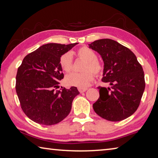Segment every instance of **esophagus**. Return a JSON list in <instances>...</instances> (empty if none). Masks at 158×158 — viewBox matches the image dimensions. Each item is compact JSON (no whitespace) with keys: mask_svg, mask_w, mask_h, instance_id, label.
I'll list each match as a JSON object with an SVG mask.
<instances>
[{"mask_svg":"<svg viewBox=\"0 0 158 158\" xmlns=\"http://www.w3.org/2000/svg\"><path fill=\"white\" fill-rule=\"evenodd\" d=\"M78 90H79V91L80 93H84V92H85V91H86L87 89H80V88H79Z\"/></svg>","mask_w":158,"mask_h":158,"instance_id":"obj_1","label":"esophagus"}]
</instances>
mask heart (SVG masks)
<instances>
[{
  "label": "heart",
  "mask_w": 158,
  "mask_h": 158,
  "mask_svg": "<svg viewBox=\"0 0 158 158\" xmlns=\"http://www.w3.org/2000/svg\"><path fill=\"white\" fill-rule=\"evenodd\" d=\"M77 55L81 59L86 61L83 69L84 73H71L65 77V83L69 85L76 86L80 89H85L89 86L94 78L93 73L100 75L102 73L104 67L100 61L97 60L95 52L89 47H83L77 52ZM60 65L61 68L66 73H69L73 69V58L69 53H66L60 57ZM90 71H92L90 72Z\"/></svg>",
  "instance_id": "1"
}]
</instances>
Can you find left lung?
I'll return each mask as SVG.
<instances>
[{
    "instance_id": "left-lung-1",
    "label": "left lung",
    "mask_w": 158,
    "mask_h": 158,
    "mask_svg": "<svg viewBox=\"0 0 158 158\" xmlns=\"http://www.w3.org/2000/svg\"><path fill=\"white\" fill-rule=\"evenodd\" d=\"M104 62L102 81L110 86H99L100 98L93 104L96 114L109 121H123L135 113L145 89L144 73L134 53L111 39L89 44Z\"/></svg>"
}]
</instances>
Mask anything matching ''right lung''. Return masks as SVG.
Segmentation results:
<instances>
[{"instance_id": "add662e5", "label": "right lung", "mask_w": 158, "mask_h": 158, "mask_svg": "<svg viewBox=\"0 0 158 158\" xmlns=\"http://www.w3.org/2000/svg\"><path fill=\"white\" fill-rule=\"evenodd\" d=\"M77 44H43L23 58L16 77V92L21 109L33 121L55 125L70 112L74 98L79 94L77 87L56 89L64 77L60 58Z\"/></svg>"}]
</instances>
